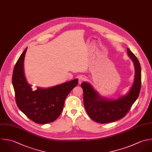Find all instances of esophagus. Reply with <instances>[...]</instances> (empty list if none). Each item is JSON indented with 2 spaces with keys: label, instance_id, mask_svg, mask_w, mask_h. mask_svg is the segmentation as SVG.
<instances>
[{
  "label": "esophagus",
  "instance_id": "obj_1",
  "mask_svg": "<svg viewBox=\"0 0 152 152\" xmlns=\"http://www.w3.org/2000/svg\"><path fill=\"white\" fill-rule=\"evenodd\" d=\"M85 80H86V78H85V77H84V76H80V77H79V84L82 83V82H83L85 81Z\"/></svg>",
  "mask_w": 152,
  "mask_h": 152
}]
</instances>
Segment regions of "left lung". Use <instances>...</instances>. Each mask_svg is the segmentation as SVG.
Wrapping results in <instances>:
<instances>
[{
	"instance_id": "1",
	"label": "left lung",
	"mask_w": 152,
	"mask_h": 152,
	"mask_svg": "<svg viewBox=\"0 0 152 152\" xmlns=\"http://www.w3.org/2000/svg\"><path fill=\"white\" fill-rule=\"evenodd\" d=\"M127 54L134 63L135 76L129 92L116 100H107L100 96L91 85L86 82L81 84L83 91V102L86 112L94 121L107 123L116 121L126 116L137 99L141 88L142 76L140 63L136 56L127 48Z\"/></svg>"
}]
</instances>
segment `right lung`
I'll use <instances>...</instances> for the list:
<instances>
[{
  "label": "right lung",
  "mask_w": 152,
  "mask_h": 152,
  "mask_svg": "<svg viewBox=\"0 0 152 152\" xmlns=\"http://www.w3.org/2000/svg\"><path fill=\"white\" fill-rule=\"evenodd\" d=\"M27 48L17 61L13 69L12 84L19 109L31 121L46 124L57 119L62 112L65 99L77 86L75 79L48 89L33 91L25 78L23 61Z\"/></svg>",
  "instance_id": "right-lung-1"
}]
</instances>
